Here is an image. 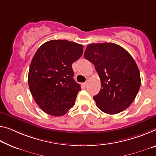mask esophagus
Segmentation results:
<instances>
[{
  "instance_id": "34e87169",
  "label": "esophagus",
  "mask_w": 156,
  "mask_h": 156,
  "mask_svg": "<svg viewBox=\"0 0 156 156\" xmlns=\"http://www.w3.org/2000/svg\"><path fill=\"white\" fill-rule=\"evenodd\" d=\"M83 86L84 88H86L87 87V86H88V81H86V82H84V83H83Z\"/></svg>"
}]
</instances>
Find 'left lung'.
Instances as JSON below:
<instances>
[{
	"label": "left lung",
	"mask_w": 156,
	"mask_h": 156,
	"mask_svg": "<svg viewBox=\"0 0 156 156\" xmlns=\"http://www.w3.org/2000/svg\"><path fill=\"white\" fill-rule=\"evenodd\" d=\"M86 59L93 63L101 88L93 97L97 107L108 114L120 113L130 107L140 90V70L135 60L123 47L112 42L87 45Z\"/></svg>",
	"instance_id": "1"
}]
</instances>
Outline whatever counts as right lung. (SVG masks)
I'll return each mask as SVG.
<instances>
[{"instance_id": "1", "label": "right lung", "mask_w": 156, "mask_h": 156, "mask_svg": "<svg viewBox=\"0 0 156 156\" xmlns=\"http://www.w3.org/2000/svg\"><path fill=\"white\" fill-rule=\"evenodd\" d=\"M83 48L68 40H53L35 52L28 82L35 102L45 113L61 116L75 105L81 86L74 80L72 65L81 56Z\"/></svg>"}]
</instances>
